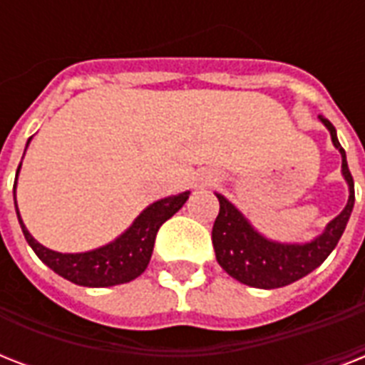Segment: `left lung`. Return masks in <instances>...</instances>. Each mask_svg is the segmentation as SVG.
<instances>
[{"instance_id": "8db88e82", "label": "left lung", "mask_w": 365, "mask_h": 365, "mask_svg": "<svg viewBox=\"0 0 365 365\" xmlns=\"http://www.w3.org/2000/svg\"><path fill=\"white\" fill-rule=\"evenodd\" d=\"M320 119L328 126L331 142L343 157V176L349 182V191H351L345 210L341 212L334 222H329L326 231L312 242L278 244L255 233L252 225L244 220L242 214L225 197L217 195L220 214L212 227V244L216 250L217 263L239 282L263 289L288 286L307 277L320 263H324V259L331 254V250L337 246L341 235L345 231L352 206H354V180L346 165L345 149L341 148L337 134H335V126L324 117Z\"/></svg>"}]
</instances>
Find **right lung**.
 <instances>
[{
  "instance_id": "1",
  "label": "right lung",
  "mask_w": 365,
  "mask_h": 365,
  "mask_svg": "<svg viewBox=\"0 0 365 365\" xmlns=\"http://www.w3.org/2000/svg\"><path fill=\"white\" fill-rule=\"evenodd\" d=\"M28 143H26V148H28ZM19 170H16V176H19ZM14 185H16V180H14ZM189 193L185 191L176 197L157 200L138 216L136 222L132 223V227L125 235H121L115 242L93 250V252H85V254H58V252L41 246L37 240H34V237L24 227V223L20 220L19 208H16V200H14V208H16V216H19V223L26 240L45 265L51 267L56 274L73 284L88 286V288H106V286L130 282L145 271L151 254H153L157 231L166 220H170L185 205Z\"/></svg>"
}]
</instances>
